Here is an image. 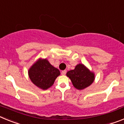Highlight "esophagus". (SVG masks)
<instances>
[{
	"mask_svg": "<svg viewBox=\"0 0 124 124\" xmlns=\"http://www.w3.org/2000/svg\"><path fill=\"white\" fill-rule=\"evenodd\" d=\"M66 73H67V70H65L62 71V75H65Z\"/></svg>",
	"mask_w": 124,
	"mask_h": 124,
	"instance_id": "34e87169",
	"label": "esophagus"
}]
</instances>
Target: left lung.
<instances>
[{"label":"left lung","mask_w":124,"mask_h":124,"mask_svg":"<svg viewBox=\"0 0 124 124\" xmlns=\"http://www.w3.org/2000/svg\"><path fill=\"white\" fill-rule=\"evenodd\" d=\"M67 75L71 80L73 85L78 90L89 87L95 78L94 74L81 63L76 65L75 69L67 72Z\"/></svg>","instance_id":"obj_1"}]
</instances>
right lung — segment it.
I'll return each mask as SVG.
<instances>
[{"label": "right lung", "instance_id": "right-lung-1", "mask_svg": "<svg viewBox=\"0 0 124 124\" xmlns=\"http://www.w3.org/2000/svg\"><path fill=\"white\" fill-rule=\"evenodd\" d=\"M60 74L59 70L52 66L47 59H39L29 70L31 81L43 90L50 87Z\"/></svg>", "mask_w": 124, "mask_h": 124}]
</instances>
